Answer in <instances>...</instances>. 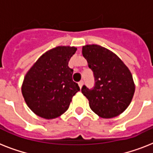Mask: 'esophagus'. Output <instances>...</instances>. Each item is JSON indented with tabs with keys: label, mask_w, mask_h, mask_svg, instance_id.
<instances>
[{
	"label": "esophagus",
	"mask_w": 153,
	"mask_h": 153,
	"mask_svg": "<svg viewBox=\"0 0 153 153\" xmlns=\"http://www.w3.org/2000/svg\"><path fill=\"white\" fill-rule=\"evenodd\" d=\"M83 84H84V82L83 81H80L79 82V87H80V89L82 88V86H83Z\"/></svg>",
	"instance_id": "34e87169"
}]
</instances>
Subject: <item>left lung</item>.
Instances as JSON below:
<instances>
[{"instance_id": "obj_1", "label": "left lung", "mask_w": 153, "mask_h": 153, "mask_svg": "<svg viewBox=\"0 0 153 153\" xmlns=\"http://www.w3.org/2000/svg\"><path fill=\"white\" fill-rule=\"evenodd\" d=\"M82 55L94 77L93 88L85 85L82 93L91 109L103 118L121 114L130 104L135 85L130 71L114 53L98 45H86Z\"/></svg>"}]
</instances>
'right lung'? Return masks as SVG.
I'll return each instance as SVG.
<instances>
[{
  "label": "right lung",
  "mask_w": 153,
  "mask_h": 153,
  "mask_svg": "<svg viewBox=\"0 0 153 153\" xmlns=\"http://www.w3.org/2000/svg\"><path fill=\"white\" fill-rule=\"evenodd\" d=\"M77 48L57 47L47 51L28 71L22 85L27 106L38 116L55 118L69 108L73 96L80 91L72 79L68 62Z\"/></svg>",
  "instance_id": "add662e5"
}]
</instances>
